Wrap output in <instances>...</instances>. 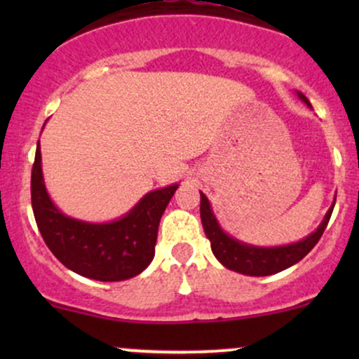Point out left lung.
Here are the masks:
<instances>
[{
  "instance_id": "left-lung-1",
  "label": "left lung",
  "mask_w": 359,
  "mask_h": 359,
  "mask_svg": "<svg viewBox=\"0 0 359 359\" xmlns=\"http://www.w3.org/2000/svg\"><path fill=\"white\" fill-rule=\"evenodd\" d=\"M295 94L300 101L306 102L309 108H312L311 102L302 93L295 90ZM334 203L327 209L324 219L317 226L316 231H312L304 240L290 243V245L255 246L233 238L231 234H228L221 228L219 221L212 211V205L204 192H201V221H203L205 236L211 241L214 257L219 259L222 266L238 271L241 275H248V277H266V275H273L290 269L292 265L299 263L309 251L314 248L323 236L329 219H331Z\"/></svg>"
}]
</instances>
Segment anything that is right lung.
<instances>
[{
	"instance_id": "add662e5",
	"label": "right lung",
	"mask_w": 359,
	"mask_h": 359,
	"mask_svg": "<svg viewBox=\"0 0 359 359\" xmlns=\"http://www.w3.org/2000/svg\"><path fill=\"white\" fill-rule=\"evenodd\" d=\"M45 126V125H43ZM179 184L147 192L121 217L89 222L67 216L45 187L40 142L32 168V208L43 241L64 266L100 282H121L142 273L155 257L162 214Z\"/></svg>"
}]
</instances>
